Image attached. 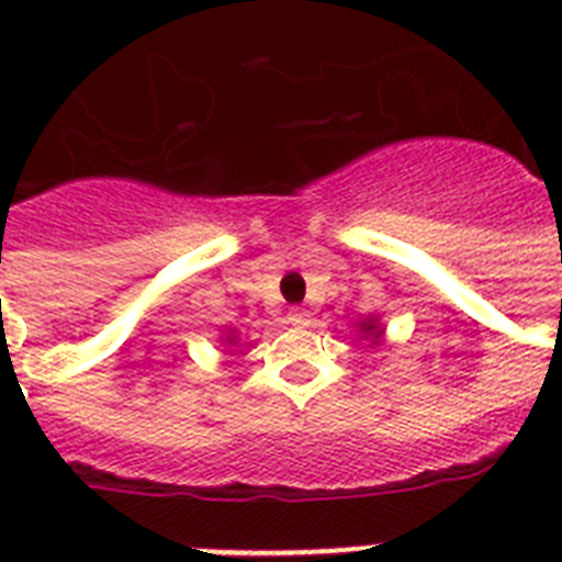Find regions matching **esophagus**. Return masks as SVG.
<instances>
[{"instance_id":"esophagus-1","label":"esophagus","mask_w":562,"mask_h":562,"mask_svg":"<svg viewBox=\"0 0 562 562\" xmlns=\"http://www.w3.org/2000/svg\"><path fill=\"white\" fill-rule=\"evenodd\" d=\"M289 324L306 326L308 324V312H306V308H291V312H289Z\"/></svg>"}]
</instances>
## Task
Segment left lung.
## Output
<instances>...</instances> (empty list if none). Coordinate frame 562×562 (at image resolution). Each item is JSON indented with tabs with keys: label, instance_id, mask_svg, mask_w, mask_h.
Instances as JSON below:
<instances>
[{
	"label": "left lung",
	"instance_id": "8db88e82",
	"mask_svg": "<svg viewBox=\"0 0 562 562\" xmlns=\"http://www.w3.org/2000/svg\"><path fill=\"white\" fill-rule=\"evenodd\" d=\"M368 329H373V326H368ZM375 338H379V335H375Z\"/></svg>",
	"mask_w": 562,
	"mask_h": 562
}]
</instances>
